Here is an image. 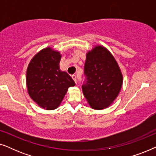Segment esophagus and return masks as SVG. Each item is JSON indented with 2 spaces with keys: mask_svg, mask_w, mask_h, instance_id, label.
I'll list each match as a JSON object with an SVG mask.
<instances>
[{
  "mask_svg": "<svg viewBox=\"0 0 156 156\" xmlns=\"http://www.w3.org/2000/svg\"><path fill=\"white\" fill-rule=\"evenodd\" d=\"M72 79H73V80L74 81V82H75L76 84V83H77V80H76V76L75 74H73V75L72 76Z\"/></svg>",
  "mask_w": 156,
  "mask_h": 156,
  "instance_id": "34e87169",
  "label": "esophagus"
}]
</instances>
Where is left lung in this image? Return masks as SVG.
<instances>
[{
	"mask_svg": "<svg viewBox=\"0 0 156 156\" xmlns=\"http://www.w3.org/2000/svg\"><path fill=\"white\" fill-rule=\"evenodd\" d=\"M84 74L87 81L82 91L90 107L102 110L112 105L121 91L123 74L109 50L102 45H95L89 50Z\"/></svg>",
	"mask_w": 156,
	"mask_h": 156,
	"instance_id": "1",
	"label": "left lung"
}]
</instances>
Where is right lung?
<instances>
[{
  "instance_id": "1",
  "label": "right lung",
  "mask_w": 156,
  "mask_h": 156,
  "mask_svg": "<svg viewBox=\"0 0 156 156\" xmlns=\"http://www.w3.org/2000/svg\"><path fill=\"white\" fill-rule=\"evenodd\" d=\"M61 57L59 51L48 47L34 55L27 68V93L45 110L58 108L69 87L75 86L71 76L59 69Z\"/></svg>"
}]
</instances>
